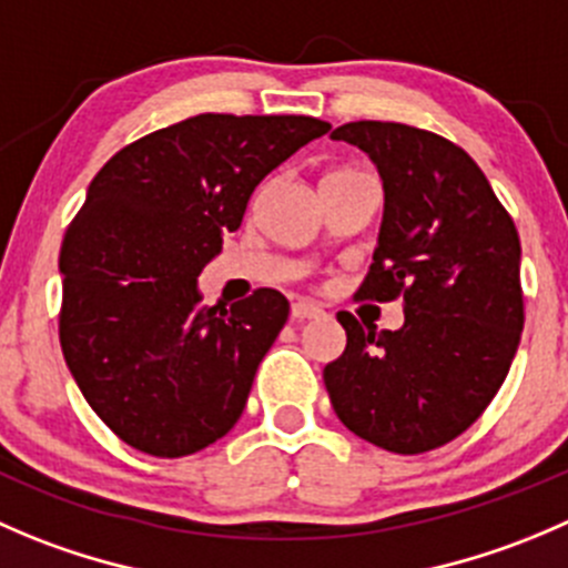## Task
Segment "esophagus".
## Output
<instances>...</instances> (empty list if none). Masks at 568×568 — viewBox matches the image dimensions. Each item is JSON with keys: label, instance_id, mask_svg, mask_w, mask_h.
Masks as SVG:
<instances>
[{"label": "esophagus", "instance_id": "esophagus-1", "mask_svg": "<svg viewBox=\"0 0 568 568\" xmlns=\"http://www.w3.org/2000/svg\"><path fill=\"white\" fill-rule=\"evenodd\" d=\"M291 316H294V322H311V318H322L324 311L316 305V302L300 300L291 305Z\"/></svg>", "mask_w": 568, "mask_h": 568}]
</instances>
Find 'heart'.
<instances>
[{
    "label": "heart",
    "instance_id": "heart-1",
    "mask_svg": "<svg viewBox=\"0 0 568 568\" xmlns=\"http://www.w3.org/2000/svg\"><path fill=\"white\" fill-rule=\"evenodd\" d=\"M344 172H349V169H344ZM344 172H333V174H344Z\"/></svg>",
    "mask_w": 568,
    "mask_h": 568
}]
</instances>
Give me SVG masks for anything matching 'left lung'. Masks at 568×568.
I'll use <instances>...</instances> for the list:
<instances>
[{"mask_svg": "<svg viewBox=\"0 0 568 568\" xmlns=\"http://www.w3.org/2000/svg\"><path fill=\"white\" fill-rule=\"evenodd\" d=\"M383 180L374 263L357 294L405 296L399 329L338 313L344 355L324 366L333 410L363 442L396 455L444 447L477 422L525 327L521 244L491 183L460 146L396 121L333 130Z\"/></svg>", "mask_w": 568, "mask_h": 568, "instance_id": "left-lung-1", "label": "left lung"}]
</instances>
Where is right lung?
<instances>
[{
	"label": "right lung",
	"mask_w": 568,
	"mask_h": 568,
	"mask_svg": "<svg viewBox=\"0 0 568 568\" xmlns=\"http://www.w3.org/2000/svg\"><path fill=\"white\" fill-rule=\"evenodd\" d=\"M313 115L202 113L115 152L60 246V346L110 430L155 458L211 447L244 413L288 300L202 305V268L252 191L322 138Z\"/></svg>",
	"instance_id": "right-lung-1"
}]
</instances>
